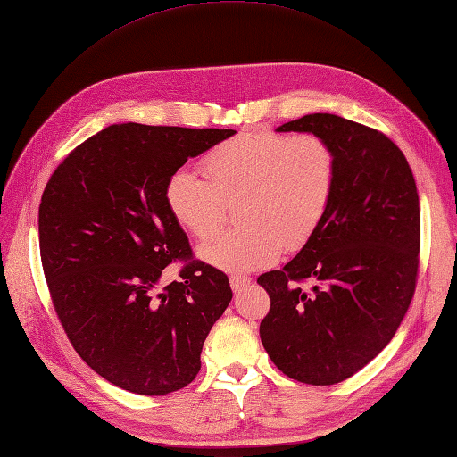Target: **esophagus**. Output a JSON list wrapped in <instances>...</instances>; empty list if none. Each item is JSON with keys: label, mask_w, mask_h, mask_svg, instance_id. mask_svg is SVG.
Returning <instances> with one entry per match:
<instances>
[{"label": "esophagus", "mask_w": 457, "mask_h": 457, "mask_svg": "<svg viewBox=\"0 0 457 457\" xmlns=\"http://www.w3.org/2000/svg\"><path fill=\"white\" fill-rule=\"evenodd\" d=\"M229 284H231L233 292H241L243 288H247V286L251 284V278L237 277V274H233V277H229Z\"/></svg>", "instance_id": "1"}]
</instances>
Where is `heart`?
I'll use <instances>...</instances> for the list:
<instances>
[{
  "mask_svg": "<svg viewBox=\"0 0 457 457\" xmlns=\"http://www.w3.org/2000/svg\"><path fill=\"white\" fill-rule=\"evenodd\" d=\"M203 175L177 169L163 200L177 224L196 239L214 236L226 203L237 204L239 229L200 245V259L220 270L243 274L269 269L284 247L302 249L323 220L337 187V154L317 134L243 132L204 154Z\"/></svg>",
  "mask_w": 457,
  "mask_h": 457,
  "instance_id": "1",
  "label": "heart"
}]
</instances>
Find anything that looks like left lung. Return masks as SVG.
Returning a JSON list of instances; mask_svg holds the SVG:
<instances>
[{"label": "left lung", "mask_w": 457, "mask_h": 457, "mask_svg": "<svg viewBox=\"0 0 457 457\" xmlns=\"http://www.w3.org/2000/svg\"><path fill=\"white\" fill-rule=\"evenodd\" d=\"M278 132L325 137L337 154V187L323 224L280 270L257 282L270 295L261 341L282 374L333 386L374 360L394 338L419 272L417 183L386 134L315 112ZM307 279L312 291L299 284Z\"/></svg>", "instance_id": "left-lung-1"}]
</instances>
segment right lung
Segmentation results:
<instances>
[{
  "label": "right lung",
  "instance_id": "right-lung-1",
  "mask_svg": "<svg viewBox=\"0 0 457 457\" xmlns=\"http://www.w3.org/2000/svg\"><path fill=\"white\" fill-rule=\"evenodd\" d=\"M236 134L136 122L79 144L52 173L38 208L50 298L83 362L116 387L165 395L188 386L203 345L231 302L221 270L193 259L169 214V175ZM186 261L180 281L162 269Z\"/></svg>",
  "mask_w": 457,
  "mask_h": 457
}]
</instances>
